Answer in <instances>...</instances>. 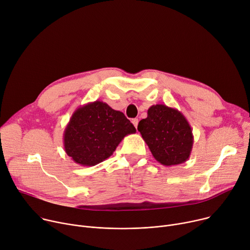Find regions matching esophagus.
I'll return each mask as SVG.
<instances>
[{"instance_id":"34e87169","label":"esophagus","mask_w":250,"mask_h":250,"mask_svg":"<svg viewBox=\"0 0 250 250\" xmlns=\"http://www.w3.org/2000/svg\"><path fill=\"white\" fill-rule=\"evenodd\" d=\"M131 123H132V125H134V127H135V128L138 127V125H139V120H138V119H133V120H131Z\"/></svg>"}]
</instances>
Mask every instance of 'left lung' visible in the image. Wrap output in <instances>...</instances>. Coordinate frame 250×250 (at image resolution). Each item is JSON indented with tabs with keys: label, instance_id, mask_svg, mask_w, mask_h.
<instances>
[{
	"label": "left lung",
	"instance_id": "left-lung-1",
	"mask_svg": "<svg viewBox=\"0 0 250 250\" xmlns=\"http://www.w3.org/2000/svg\"><path fill=\"white\" fill-rule=\"evenodd\" d=\"M138 130L155 160L166 167L177 166L188 160L193 146L192 129L178 109L166 104H153Z\"/></svg>",
	"mask_w": 250,
	"mask_h": 250
}]
</instances>
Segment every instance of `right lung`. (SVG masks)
Here are the masks:
<instances>
[{"instance_id": "right-lung-1", "label": "right lung", "mask_w": 250, "mask_h": 250, "mask_svg": "<svg viewBox=\"0 0 250 250\" xmlns=\"http://www.w3.org/2000/svg\"><path fill=\"white\" fill-rule=\"evenodd\" d=\"M137 131L120 110L100 101L78 107L63 131V147L72 160L83 167L108 158L127 134Z\"/></svg>"}]
</instances>
